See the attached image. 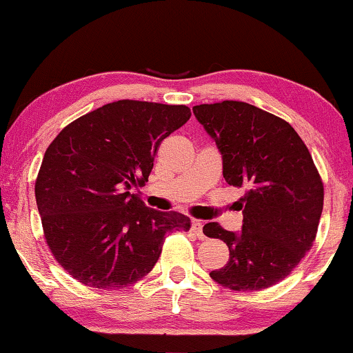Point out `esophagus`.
<instances>
[{"instance_id": "esophagus-1", "label": "esophagus", "mask_w": 353, "mask_h": 353, "mask_svg": "<svg viewBox=\"0 0 353 353\" xmlns=\"http://www.w3.org/2000/svg\"><path fill=\"white\" fill-rule=\"evenodd\" d=\"M190 230L194 232V236H196L197 239H204V232H202V222L197 221V219H192L190 221Z\"/></svg>"}]
</instances>
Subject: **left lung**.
Masks as SVG:
<instances>
[{"label": "left lung", "instance_id": "8db88e82", "mask_svg": "<svg viewBox=\"0 0 353 353\" xmlns=\"http://www.w3.org/2000/svg\"><path fill=\"white\" fill-rule=\"evenodd\" d=\"M222 154L229 185L244 188L242 232L217 222L208 237L229 247V261L210 279L239 292L264 290L283 281L314 245L323 209V182L309 149L287 121L242 101L192 108Z\"/></svg>", "mask_w": 353, "mask_h": 353}]
</instances>
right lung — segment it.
<instances>
[{"instance_id":"obj_1","label":"right lung","mask_w":353,"mask_h":353,"mask_svg":"<svg viewBox=\"0 0 353 353\" xmlns=\"http://www.w3.org/2000/svg\"><path fill=\"white\" fill-rule=\"evenodd\" d=\"M190 109L121 99L72 121L46 149L34 194L44 241L71 277L94 289H121L145 277L165 236L189 230V217L148 208L143 188L163 141Z\"/></svg>"}]
</instances>
